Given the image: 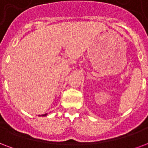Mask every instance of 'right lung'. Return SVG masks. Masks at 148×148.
Here are the masks:
<instances>
[{
    "label": "right lung",
    "instance_id": "add662e5",
    "mask_svg": "<svg viewBox=\"0 0 148 148\" xmlns=\"http://www.w3.org/2000/svg\"><path fill=\"white\" fill-rule=\"evenodd\" d=\"M47 115V114H44V115H41V116H46Z\"/></svg>",
    "mask_w": 148,
    "mask_h": 148
}]
</instances>
